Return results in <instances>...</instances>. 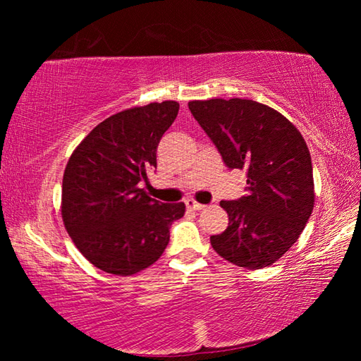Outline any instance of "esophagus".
<instances>
[{"label":"esophagus","mask_w":361,"mask_h":361,"mask_svg":"<svg viewBox=\"0 0 361 361\" xmlns=\"http://www.w3.org/2000/svg\"><path fill=\"white\" fill-rule=\"evenodd\" d=\"M186 209H189V210H202V209H205V205L195 202L194 199H188L186 200Z\"/></svg>","instance_id":"obj_1"}]
</instances>
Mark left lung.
Returning <instances> with one entry per match:
<instances>
[{
	"label": "left lung",
	"instance_id": "left-lung-1",
	"mask_svg": "<svg viewBox=\"0 0 361 361\" xmlns=\"http://www.w3.org/2000/svg\"><path fill=\"white\" fill-rule=\"evenodd\" d=\"M229 169L247 170V195L221 200L228 229L212 235L232 264L262 269L288 252L314 210L310 152L295 126L276 109L245 99L188 103Z\"/></svg>",
	"mask_w": 361,
	"mask_h": 361
}]
</instances>
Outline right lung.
<instances>
[{
    "label": "right lung",
    "mask_w": 361,
    "mask_h": 361,
    "mask_svg": "<svg viewBox=\"0 0 361 361\" xmlns=\"http://www.w3.org/2000/svg\"><path fill=\"white\" fill-rule=\"evenodd\" d=\"M180 105L149 103L109 116L73 151L62 185V218L95 267L133 276L161 258L185 204L151 199L140 181L156 167L157 145Z\"/></svg>",
    "instance_id": "obj_1"
}]
</instances>
